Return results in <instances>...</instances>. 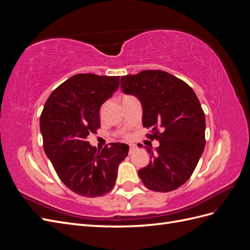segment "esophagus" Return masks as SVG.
I'll return each mask as SVG.
<instances>
[{
    "instance_id": "34e87169",
    "label": "esophagus",
    "mask_w": 250,
    "mask_h": 250,
    "mask_svg": "<svg viewBox=\"0 0 250 250\" xmlns=\"http://www.w3.org/2000/svg\"><path fill=\"white\" fill-rule=\"evenodd\" d=\"M138 148H137V146H134V145H130V147H129V154H131V153H133L135 150H137Z\"/></svg>"
}]
</instances>
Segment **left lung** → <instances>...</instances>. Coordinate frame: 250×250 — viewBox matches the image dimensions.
I'll return each mask as SVG.
<instances>
[{"mask_svg": "<svg viewBox=\"0 0 250 250\" xmlns=\"http://www.w3.org/2000/svg\"><path fill=\"white\" fill-rule=\"evenodd\" d=\"M121 88L140 100L143 126L160 142L154 151L147 148L150 163L139 170L143 184L155 192L176 190L191 177L206 145V117L197 96L185 81L160 70L122 76Z\"/></svg>", "mask_w": 250, "mask_h": 250, "instance_id": "8db88e82", "label": "left lung"}]
</instances>
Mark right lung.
I'll return each instance as SVG.
<instances>
[{
  "mask_svg": "<svg viewBox=\"0 0 250 250\" xmlns=\"http://www.w3.org/2000/svg\"><path fill=\"white\" fill-rule=\"evenodd\" d=\"M119 85V76L74 75L53 90L42 112L44 153L65 187L83 197L111 191L119 165L129 151L122 143L97 151L87 141L101 125V105Z\"/></svg>",
  "mask_w": 250,
  "mask_h": 250,
  "instance_id": "add662e5",
  "label": "right lung"
}]
</instances>
